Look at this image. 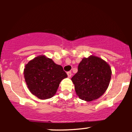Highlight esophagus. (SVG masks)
<instances>
[{
    "label": "esophagus",
    "instance_id": "34e87169",
    "mask_svg": "<svg viewBox=\"0 0 132 132\" xmlns=\"http://www.w3.org/2000/svg\"><path fill=\"white\" fill-rule=\"evenodd\" d=\"M67 75H68V76L69 77V78H71V75H72V74H71V71H68V72H67Z\"/></svg>",
    "mask_w": 132,
    "mask_h": 132
}]
</instances>
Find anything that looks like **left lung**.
Segmentation results:
<instances>
[{"mask_svg": "<svg viewBox=\"0 0 132 132\" xmlns=\"http://www.w3.org/2000/svg\"><path fill=\"white\" fill-rule=\"evenodd\" d=\"M112 71L109 65L100 57H84L78 71L71 78L76 94L82 100L92 101L99 98L109 85Z\"/></svg>", "mask_w": 132, "mask_h": 132, "instance_id": "left-lung-1", "label": "left lung"}]
</instances>
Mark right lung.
I'll list each match as a JSON object with an SVG mask.
<instances>
[{
    "mask_svg": "<svg viewBox=\"0 0 132 132\" xmlns=\"http://www.w3.org/2000/svg\"><path fill=\"white\" fill-rule=\"evenodd\" d=\"M24 76L30 91L39 99H46L55 94L60 82L68 75L61 66L40 56L25 65Z\"/></svg>",
    "mask_w": 132,
    "mask_h": 132,
    "instance_id": "add662e5",
    "label": "right lung"
}]
</instances>
